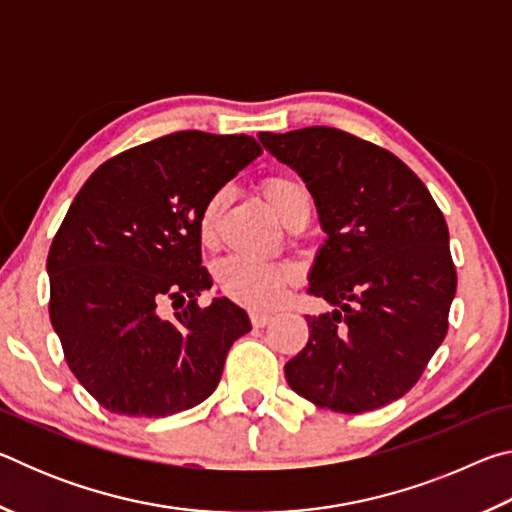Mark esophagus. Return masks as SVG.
Masks as SVG:
<instances>
[{"label":"esophagus","instance_id":"1","mask_svg":"<svg viewBox=\"0 0 512 512\" xmlns=\"http://www.w3.org/2000/svg\"><path fill=\"white\" fill-rule=\"evenodd\" d=\"M271 314H262V311H250V323H253V327H264L271 323Z\"/></svg>","mask_w":512,"mask_h":512}]
</instances>
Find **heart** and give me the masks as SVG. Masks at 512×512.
I'll return each mask as SVG.
<instances>
[{
	"label": "heart",
	"mask_w": 512,
	"mask_h": 512,
	"mask_svg": "<svg viewBox=\"0 0 512 512\" xmlns=\"http://www.w3.org/2000/svg\"><path fill=\"white\" fill-rule=\"evenodd\" d=\"M262 194L266 203L284 223H291L300 214L311 212L309 189L300 180L291 176H268L262 180ZM230 203V189L221 187L207 198L201 216H198V235L205 246H212L219 237V223ZM216 282L225 296L246 307L264 309L275 305L287 291L289 284L296 282V271L287 264L253 262L244 257H228L216 266Z\"/></svg>",
	"instance_id": "b5f03b06"
}]
</instances>
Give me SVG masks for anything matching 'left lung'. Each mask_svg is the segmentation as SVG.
I'll return each instance as SVG.
<instances>
[{
	"label": "left lung",
	"mask_w": 512,
	"mask_h": 512,
	"mask_svg": "<svg viewBox=\"0 0 512 512\" xmlns=\"http://www.w3.org/2000/svg\"><path fill=\"white\" fill-rule=\"evenodd\" d=\"M259 140L314 196L327 239L307 291L339 307L307 316L289 386L339 413L400 400L449 327L456 268L443 212L397 155L357 135L309 126Z\"/></svg>",
	"instance_id": "1"
}]
</instances>
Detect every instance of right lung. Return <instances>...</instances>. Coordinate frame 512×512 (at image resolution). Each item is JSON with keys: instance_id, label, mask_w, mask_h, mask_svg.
Returning a JSON list of instances; mask_svg holds the SVG:
<instances>
[{"instance_id": "obj_1", "label": "right lung", "mask_w": 512, "mask_h": 512, "mask_svg": "<svg viewBox=\"0 0 512 512\" xmlns=\"http://www.w3.org/2000/svg\"><path fill=\"white\" fill-rule=\"evenodd\" d=\"M257 155L250 135L171 133L103 162L69 205L47 257L49 318L103 409L167 418L219 386L250 320L228 298L198 305L212 287L198 216ZM167 299L171 319L159 309Z\"/></svg>"}]
</instances>
